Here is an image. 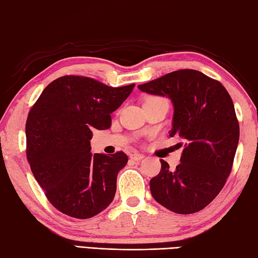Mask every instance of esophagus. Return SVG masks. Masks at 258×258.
Returning a JSON list of instances; mask_svg holds the SVG:
<instances>
[{
    "instance_id": "34e87169",
    "label": "esophagus",
    "mask_w": 258,
    "mask_h": 258,
    "mask_svg": "<svg viewBox=\"0 0 258 258\" xmlns=\"http://www.w3.org/2000/svg\"><path fill=\"white\" fill-rule=\"evenodd\" d=\"M130 158L131 159H134V160H136V161H138V160H141V159H144L145 158V156L144 155H141V154H133L130 156Z\"/></svg>"
}]
</instances>
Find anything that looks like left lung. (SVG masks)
<instances>
[{"label": "left lung", "mask_w": 258, "mask_h": 258, "mask_svg": "<svg viewBox=\"0 0 258 258\" xmlns=\"http://www.w3.org/2000/svg\"><path fill=\"white\" fill-rule=\"evenodd\" d=\"M138 88L171 100L169 135L183 143L175 169L160 160L159 175L150 180L151 195L173 213H197L214 201L232 170L239 140L233 100L222 83L190 69L173 71Z\"/></svg>", "instance_id": "1"}]
</instances>
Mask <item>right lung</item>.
Here are the masks:
<instances>
[{"instance_id": "1", "label": "right lung", "mask_w": 258, "mask_h": 258, "mask_svg": "<svg viewBox=\"0 0 258 258\" xmlns=\"http://www.w3.org/2000/svg\"><path fill=\"white\" fill-rule=\"evenodd\" d=\"M135 85L112 88L91 78L64 76L42 91L26 120V157L53 206L68 216H96L113 201L122 151L91 154L92 130L111 127V114Z\"/></svg>"}]
</instances>
